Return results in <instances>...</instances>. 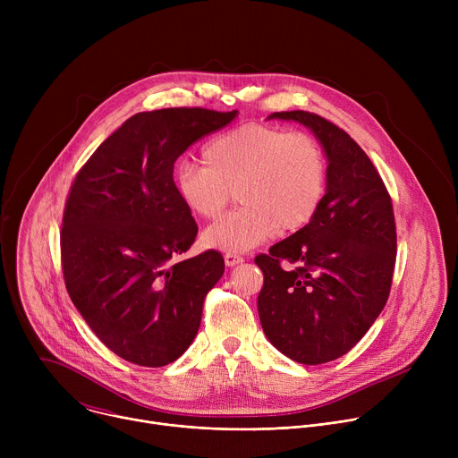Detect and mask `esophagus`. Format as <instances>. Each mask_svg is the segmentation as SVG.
Listing matches in <instances>:
<instances>
[{"mask_svg":"<svg viewBox=\"0 0 458 458\" xmlns=\"http://www.w3.org/2000/svg\"><path fill=\"white\" fill-rule=\"evenodd\" d=\"M242 255H239V253H233V251H226L225 253V263H226V267H235V265H239V263H242Z\"/></svg>","mask_w":458,"mask_h":458,"instance_id":"1","label":"esophagus"}]
</instances>
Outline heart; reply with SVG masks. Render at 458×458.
Here are the masks:
<instances>
[{
	"label": "heart",
	"instance_id": "obj_1",
	"mask_svg": "<svg viewBox=\"0 0 458 458\" xmlns=\"http://www.w3.org/2000/svg\"><path fill=\"white\" fill-rule=\"evenodd\" d=\"M207 166L182 163L175 172L181 203L201 219H216L235 193L239 208L208 226L203 242L246 251L279 230L297 232L317 216L328 188V159L306 132L244 123L214 138Z\"/></svg>",
	"mask_w": 458,
	"mask_h": 458
}]
</instances>
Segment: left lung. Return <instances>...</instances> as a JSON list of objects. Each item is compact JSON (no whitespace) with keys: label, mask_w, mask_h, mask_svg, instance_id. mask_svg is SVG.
<instances>
[{"label":"left lung","mask_w":458,"mask_h":458,"mask_svg":"<svg viewBox=\"0 0 458 458\" xmlns=\"http://www.w3.org/2000/svg\"><path fill=\"white\" fill-rule=\"evenodd\" d=\"M308 126L328 157V188L317 216L259 253L257 297L270 343L301 364L330 362L369 330L394 281L397 228L387 188L343 128L313 112H274Z\"/></svg>","instance_id":"1"}]
</instances>
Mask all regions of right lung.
I'll use <instances>...</instances> for the list:
<instances>
[{
    "instance_id": "1",
    "label": "right lung",
    "mask_w": 458,
    "mask_h": 458,
    "mask_svg": "<svg viewBox=\"0 0 458 458\" xmlns=\"http://www.w3.org/2000/svg\"><path fill=\"white\" fill-rule=\"evenodd\" d=\"M235 115L199 106L140 112L71 186L59 235L64 286L96 337L128 362L166 366L198 335L225 259L207 250L177 260L198 225L175 191L174 163Z\"/></svg>"
}]
</instances>
